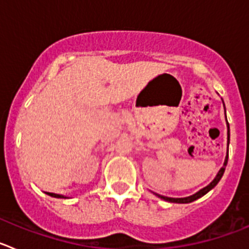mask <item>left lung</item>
<instances>
[{"label": "left lung", "instance_id": "1", "mask_svg": "<svg viewBox=\"0 0 249 249\" xmlns=\"http://www.w3.org/2000/svg\"><path fill=\"white\" fill-rule=\"evenodd\" d=\"M224 105V103H223ZM224 112H226V108H224ZM226 121H227V117H226ZM227 144L230 143V124H228V121H227ZM227 162H228V149H227V155H226V158H224V163L223 166H222V168L219 169L218 173L215 175V177L213 178V181L211 182L210 184H207L206 187H203L202 190H199L198 192H196L195 195L192 196H188V197H183V198H173V197H166V196H162V195H158V193H155L153 192V195H156L158 197V198L163 199V201H167V202H171V203H191V202L196 201V199L201 198L202 196H204L206 193L210 192L212 188H214L215 186H217V183H218L219 181H221L222 176H223L224 173V169H226V166H227Z\"/></svg>", "mask_w": 249, "mask_h": 249}]
</instances>
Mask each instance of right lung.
Returning <instances> with one entry per match:
<instances>
[{"label":"right lung","mask_w":249,"mask_h":249,"mask_svg":"<svg viewBox=\"0 0 249 249\" xmlns=\"http://www.w3.org/2000/svg\"><path fill=\"white\" fill-rule=\"evenodd\" d=\"M47 195L51 196V197H54V198H66V196L57 195V193H50V192H47Z\"/></svg>","instance_id":"right-lung-1"}]
</instances>
